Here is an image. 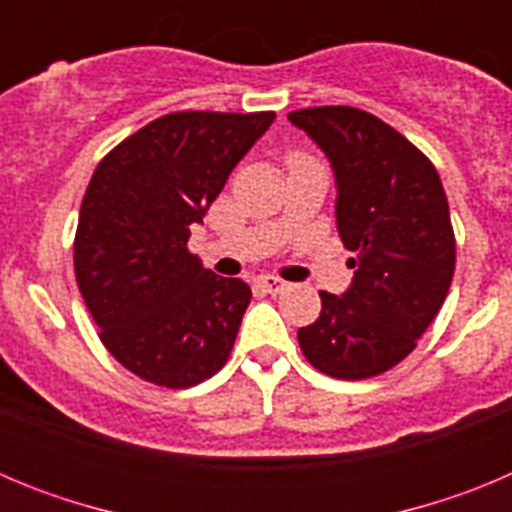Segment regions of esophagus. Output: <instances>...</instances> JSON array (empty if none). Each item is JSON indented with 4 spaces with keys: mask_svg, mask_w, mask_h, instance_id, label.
Returning a JSON list of instances; mask_svg holds the SVG:
<instances>
[{
    "mask_svg": "<svg viewBox=\"0 0 512 512\" xmlns=\"http://www.w3.org/2000/svg\"><path fill=\"white\" fill-rule=\"evenodd\" d=\"M256 284H259L264 292H271V295H277V292L287 289V282H282V279H277V277H269V274H266V277L256 279Z\"/></svg>",
    "mask_w": 512,
    "mask_h": 512,
    "instance_id": "34e87169",
    "label": "esophagus"
}]
</instances>
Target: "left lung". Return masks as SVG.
<instances>
[{"mask_svg": "<svg viewBox=\"0 0 512 512\" xmlns=\"http://www.w3.org/2000/svg\"><path fill=\"white\" fill-rule=\"evenodd\" d=\"M328 156L336 225L354 279L297 330L302 354L336 379L387 372L410 354L449 295L456 241L436 166L379 117L356 107L289 112Z\"/></svg>", "mask_w": 512, "mask_h": 512, "instance_id": "8db88e82", "label": "left lung"}]
</instances>
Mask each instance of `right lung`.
Listing matches in <instances>:
<instances>
[{
  "mask_svg": "<svg viewBox=\"0 0 512 512\" xmlns=\"http://www.w3.org/2000/svg\"><path fill=\"white\" fill-rule=\"evenodd\" d=\"M274 112H171L99 161L79 212L74 269L99 338L146 382L184 390L220 372L251 287L189 253V225L269 130Z\"/></svg>",
  "mask_w": 512,
  "mask_h": 512,
  "instance_id": "1",
  "label": "right lung"
}]
</instances>
